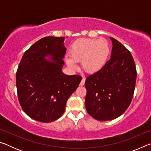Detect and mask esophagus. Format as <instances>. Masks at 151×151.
<instances>
[{
	"label": "esophagus",
	"mask_w": 151,
	"mask_h": 151,
	"mask_svg": "<svg viewBox=\"0 0 151 151\" xmlns=\"http://www.w3.org/2000/svg\"><path fill=\"white\" fill-rule=\"evenodd\" d=\"M85 78H83V79H82V81H81V83H80V85L84 86V85H85Z\"/></svg>",
	"instance_id": "obj_1"
}]
</instances>
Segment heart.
Segmentation results:
<instances>
[{
  "instance_id": "obj_1",
  "label": "heart",
  "mask_w": 151,
  "mask_h": 151,
  "mask_svg": "<svg viewBox=\"0 0 151 151\" xmlns=\"http://www.w3.org/2000/svg\"><path fill=\"white\" fill-rule=\"evenodd\" d=\"M110 54L108 42L105 39H81L73 43L69 58H66L67 66L71 70L77 68L76 63L81 62L86 73L94 74L104 67Z\"/></svg>"
}]
</instances>
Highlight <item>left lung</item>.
I'll return each instance as SVG.
<instances>
[{
    "instance_id": "left-lung-1",
    "label": "left lung",
    "mask_w": 151,
    "mask_h": 151,
    "mask_svg": "<svg viewBox=\"0 0 151 151\" xmlns=\"http://www.w3.org/2000/svg\"><path fill=\"white\" fill-rule=\"evenodd\" d=\"M112 43L111 58L101 70L85 81V106L98 121H110L125 112L131 103L137 70L131 52L110 37Z\"/></svg>"
}]
</instances>
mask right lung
I'll use <instances>...</instances> for the list:
<instances>
[{
    "label": "right lung",
    "mask_w": 151,
    "mask_h": 151,
    "mask_svg": "<svg viewBox=\"0 0 151 151\" xmlns=\"http://www.w3.org/2000/svg\"><path fill=\"white\" fill-rule=\"evenodd\" d=\"M64 40V37H55L38 40L24 53L18 67L19 103L25 113L35 121L50 122L59 119L82 80L80 76L67 75L62 71L66 53Z\"/></svg>",
    "instance_id": "right-lung-1"
}]
</instances>
